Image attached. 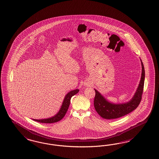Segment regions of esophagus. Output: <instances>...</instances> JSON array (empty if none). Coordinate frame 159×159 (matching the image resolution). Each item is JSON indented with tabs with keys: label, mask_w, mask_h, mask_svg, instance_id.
Listing matches in <instances>:
<instances>
[{
	"label": "esophagus",
	"mask_w": 159,
	"mask_h": 159,
	"mask_svg": "<svg viewBox=\"0 0 159 159\" xmlns=\"http://www.w3.org/2000/svg\"><path fill=\"white\" fill-rule=\"evenodd\" d=\"M84 85H85V87H89L91 85V84L89 82V81H86V82L84 83Z\"/></svg>",
	"instance_id": "obj_1"
}]
</instances>
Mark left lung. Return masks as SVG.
Masks as SVG:
<instances>
[{"mask_svg": "<svg viewBox=\"0 0 159 159\" xmlns=\"http://www.w3.org/2000/svg\"><path fill=\"white\" fill-rule=\"evenodd\" d=\"M142 75L135 93L132 98L127 102L122 103H114L108 100L95 89V96L94 98V107L98 113L103 119H113L120 118L129 113L132 112L138 107L142 99V95L143 91L144 82L145 78V72L143 62L141 59Z\"/></svg>", "mask_w": 159, "mask_h": 159, "instance_id": "1", "label": "left lung"}]
</instances>
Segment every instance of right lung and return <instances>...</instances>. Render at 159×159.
<instances>
[{"label": "right lung", "mask_w": 159, "mask_h": 159, "mask_svg": "<svg viewBox=\"0 0 159 159\" xmlns=\"http://www.w3.org/2000/svg\"><path fill=\"white\" fill-rule=\"evenodd\" d=\"M79 92V89H76L74 90L71 91L70 92H68L66 97L64 99V101L62 103L61 107L59 111L54 116H52L51 118H46V119H32L33 120H35L36 122H40V123H56L60 120H61L64 116H65L66 113L68 111V109L69 108V105L70 104V101L71 98L72 96L77 94L78 92Z\"/></svg>", "instance_id": "1"}]
</instances>
